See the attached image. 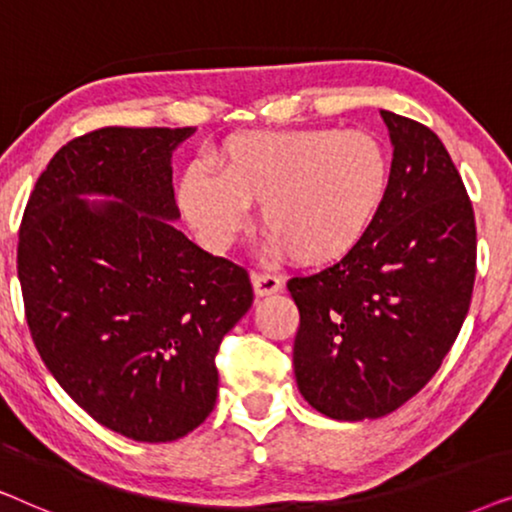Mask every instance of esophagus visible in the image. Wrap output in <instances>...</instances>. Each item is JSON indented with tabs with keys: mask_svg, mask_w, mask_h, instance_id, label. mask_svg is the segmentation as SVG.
<instances>
[{
	"mask_svg": "<svg viewBox=\"0 0 512 512\" xmlns=\"http://www.w3.org/2000/svg\"><path fill=\"white\" fill-rule=\"evenodd\" d=\"M251 284H254V293L258 298L282 291V279L277 275H268V272H251Z\"/></svg>",
	"mask_w": 512,
	"mask_h": 512,
	"instance_id": "1",
	"label": "esophagus"
}]
</instances>
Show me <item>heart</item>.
Segmentation results:
<instances>
[{"label":"heart","mask_w":512,"mask_h":512,"mask_svg":"<svg viewBox=\"0 0 512 512\" xmlns=\"http://www.w3.org/2000/svg\"><path fill=\"white\" fill-rule=\"evenodd\" d=\"M181 181L186 219L212 244L242 228L247 205L272 247L300 265H328L359 247L373 230L391 184V160L368 132L300 128L233 137Z\"/></svg>","instance_id":"obj_1"}]
</instances>
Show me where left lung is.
I'll return each mask as SVG.
<instances>
[{
    "label": "left lung",
    "instance_id": "8db88e82",
    "mask_svg": "<svg viewBox=\"0 0 512 512\" xmlns=\"http://www.w3.org/2000/svg\"><path fill=\"white\" fill-rule=\"evenodd\" d=\"M394 144L391 184L366 240L338 263L289 279L300 312L293 373L331 419L389 415L436 375L475 282V216L438 135L380 111Z\"/></svg>",
    "mask_w": 512,
    "mask_h": 512
}]
</instances>
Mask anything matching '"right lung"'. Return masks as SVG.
Wrapping results in <instances>:
<instances>
[{"label":"right lung","mask_w":512,"mask_h":512,"mask_svg":"<svg viewBox=\"0 0 512 512\" xmlns=\"http://www.w3.org/2000/svg\"><path fill=\"white\" fill-rule=\"evenodd\" d=\"M195 128H100L34 184L18 279L37 352L95 422L170 443L216 403V352L254 303L249 272L172 226V151ZM81 194H111L88 203Z\"/></svg>","instance_id":"right-lung-1"}]
</instances>
